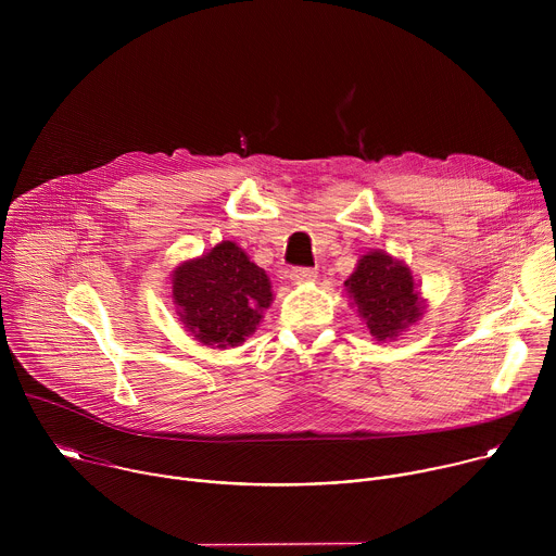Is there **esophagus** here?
Listing matches in <instances>:
<instances>
[{
    "label": "esophagus",
    "mask_w": 556,
    "mask_h": 556,
    "mask_svg": "<svg viewBox=\"0 0 556 556\" xmlns=\"http://www.w3.org/2000/svg\"><path fill=\"white\" fill-rule=\"evenodd\" d=\"M288 277L292 283H312L316 279V268H292Z\"/></svg>",
    "instance_id": "obj_1"
}]
</instances>
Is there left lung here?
<instances>
[{"label":"left lung","instance_id":"obj_1","mask_svg":"<svg viewBox=\"0 0 556 556\" xmlns=\"http://www.w3.org/2000/svg\"><path fill=\"white\" fill-rule=\"evenodd\" d=\"M345 292L369 334L380 343L407 332L422 319L427 307L409 266L387 251L361 255L345 281Z\"/></svg>","mask_w":556,"mask_h":556}]
</instances>
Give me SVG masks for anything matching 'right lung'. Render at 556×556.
<instances>
[{
    "mask_svg": "<svg viewBox=\"0 0 556 556\" xmlns=\"http://www.w3.org/2000/svg\"><path fill=\"white\" fill-rule=\"evenodd\" d=\"M172 299L187 332L211 350H228L255 334L273 303V286L244 249L219 242L172 275Z\"/></svg>",
    "mask_w": 556,
    "mask_h": 556,
    "instance_id": "add662e5",
    "label": "right lung"
}]
</instances>
